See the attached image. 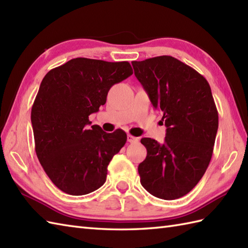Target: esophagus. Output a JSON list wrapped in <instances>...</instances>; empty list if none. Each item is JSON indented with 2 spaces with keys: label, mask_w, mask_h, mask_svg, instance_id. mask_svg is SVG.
I'll use <instances>...</instances> for the list:
<instances>
[{
  "label": "esophagus",
  "mask_w": 248,
  "mask_h": 248,
  "mask_svg": "<svg viewBox=\"0 0 248 248\" xmlns=\"http://www.w3.org/2000/svg\"><path fill=\"white\" fill-rule=\"evenodd\" d=\"M128 141L131 144H136L139 141V138H135L133 135H128Z\"/></svg>",
  "instance_id": "obj_1"
}]
</instances>
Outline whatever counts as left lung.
I'll use <instances>...</instances> for the list:
<instances>
[{
	"label": "left lung",
	"instance_id": "left-lung-1",
	"mask_svg": "<svg viewBox=\"0 0 248 248\" xmlns=\"http://www.w3.org/2000/svg\"><path fill=\"white\" fill-rule=\"evenodd\" d=\"M134 75L163 113L165 140H140L147 149L140 183L154 196L172 200L196 186L213 154L218 113L208 81L192 67L163 55L132 62Z\"/></svg>",
	"mask_w": 248,
	"mask_h": 248
}]
</instances>
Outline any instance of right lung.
I'll list each match as a JSON object with an SVG mask.
<instances>
[{"label":"right lung","instance_id":"add662e5","mask_svg":"<svg viewBox=\"0 0 248 248\" xmlns=\"http://www.w3.org/2000/svg\"><path fill=\"white\" fill-rule=\"evenodd\" d=\"M133 73L128 62L77 57L50 70L31 107L35 151L61 191L80 196L102 186L108 166L127 141L121 129L107 133L88 116L107 102L114 84Z\"/></svg>","mask_w":248,"mask_h":248}]
</instances>
